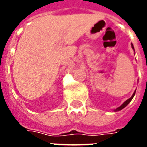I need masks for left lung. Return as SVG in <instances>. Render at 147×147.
I'll list each match as a JSON object with an SVG mask.
<instances>
[{
	"label": "left lung",
	"instance_id": "1",
	"mask_svg": "<svg viewBox=\"0 0 147 147\" xmlns=\"http://www.w3.org/2000/svg\"><path fill=\"white\" fill-rule=\"evenodd\" d=\"M131 48H132L133 49H134V51H135V49H134V46H133L132 43H131ZM136 90H135V92L133 93L132 96H131V97L130 98H128V99H127V100H126V101L123 102L122 105H120V107H118V108H117V109H114V110H113L114 112H117V111H120V110H121V109H123V108H125L127 105H128L130 102H131V101L132 100L133 98H134V96H135V94H136Z\"/></svg>",
	"mask_w": 147,
	"mask_h": 147
}]
</instances>
